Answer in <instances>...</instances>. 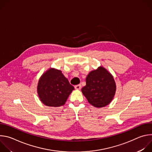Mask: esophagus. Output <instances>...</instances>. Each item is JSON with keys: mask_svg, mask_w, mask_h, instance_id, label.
Returning <instances> with one entry per match:
<instances>
[{"mask_svg": "<svg viewBox=\"0 0 152 152\" xmlns=\"http://www.w3.org/2000/svg\"><path fill=\"white\" fill-rule=\"evenodd\" d=\"M81 87H82V86H81L80 84L77 85H76V86H75V89H76V90H80L81 89Z\"/></svg>", "mask_w": 152, "mask_h": 152, "instance_id": "obj_1", "label": "esophagus"}]
</instances>
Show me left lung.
<instances>
[{"mask_svg":"<svg viewBox=\"0 0 152 152\" xmlns=\"http://www.w3.org/2000/svg\"><path fill=\"white\" fill-rule=\"evenodd\" d=\"M81 90L91 105L103 107L109 104L114 99L116 83L111 73L100 66L89 73L86 78V85Z\"/></svg>","mask_w":152,"mask_h":152,"instance_id":"obj_1","label":"left lung"}]
</instances>
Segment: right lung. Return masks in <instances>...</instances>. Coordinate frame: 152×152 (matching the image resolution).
<instances>
[{"mask_svg":"<svg viewBox=\"0 0 152 152\" xmlns=\"http://www.w3.org/2000/svg\"><path fill=\"white\" fill-rule=\"evenodd\" d=\"M75 88L60 70L50 68L39 77L37 93L41 102L50 107H59L66 103Z\"/></svg>","mask_w":152,"mask_h":152,"instance_id":"right-lung-1","label":"right lung"}]
</instances>
